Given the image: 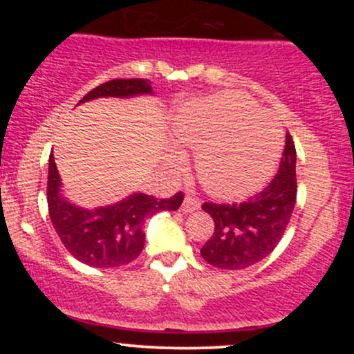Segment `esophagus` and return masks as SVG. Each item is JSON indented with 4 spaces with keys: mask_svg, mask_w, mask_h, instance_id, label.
Returning a JSON list of instances; mask_svg holds the SVG:
<instances>
[{
    "mask_svg": "<svg viewBox=\"0 0 354 354\" xmlns=\"http://www.w3.org/2000/svg\"><path fill=\"white\" fill-rule=\"evenodd\" d=\"M200 206H201L200 200H196V198H193V196H186L185 200H183L181 211L185 214H188V213H193V211L200 209Z\"/></svg>",
    "mask_w": 354,
    "mask_h": 354,
    "instance_id": "obj_1",
    "label": "esophagus"
}]
</instances>
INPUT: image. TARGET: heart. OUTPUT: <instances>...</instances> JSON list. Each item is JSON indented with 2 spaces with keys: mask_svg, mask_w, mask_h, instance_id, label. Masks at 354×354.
<instances>
[{
  "mask_svg": "<svg viewBox=\"0 0 354 354\" xmlns=\"http://www.w3.org/2000/svg\"><path fill=\"white\" fill-rule=\"evenodd\" d=\"M171 131L178 145L196 151L194 168L201 185L221 200H238L261 188L283 148L278 124L234 93L185 104L174 115ZM166 161L178 168L185 163V154L169 148Z\"/></svg>",
  "mask_w": 354,
  "mask_h": 354,
  "instance_id": "heart-1",
  "label": "heart"
}]
</instances>
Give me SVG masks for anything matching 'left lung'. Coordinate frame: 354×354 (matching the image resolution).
<instances>
[{"label": "left lung", "mask_w": 354, "mask_h": 354, "mask_svg": "<svg viewBox=\"0 0 354 354\" xmlns=\"http://www.w3.org/2000/svg\"><path fill=\"white\" fill-rule=\"evenodd\" d=\"M296 149L291 135L279 171L265 189L239 205L201 206L213 218L214 233L201 248V256L219 270H245L265 259L278 246L296 203Z\"/></svg>", "instance_id": "obj_1"}]
</instances>
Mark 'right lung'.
<instances>
[{
    "label": "right lung",
    "instance_id": "obj_1",
    "mask_svg": "<svg viewBox=\"0 0 354 354\" xmlns=\"http://www.w3.org/2000/svg\"><path fill=\"white\" fill-rule=\"evenodd\" d=\"M141 95H153L149 80H113L91 89L78 104ZM46 194L53 228L61 243L73 258L93 268H118L136 259L145 246V218L161 211H176L183 203V193L158 200L138 191L113 205L83 208L64 196L53 154L48 163Z\"/></svg>",
    "mask_w": 354,
    "mask_h": 354
}]
</instances>
